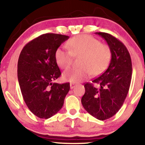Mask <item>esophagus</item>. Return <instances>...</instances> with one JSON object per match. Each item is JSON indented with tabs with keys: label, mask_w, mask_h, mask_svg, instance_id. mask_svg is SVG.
Returning a JSON list of instances; mask_svg holds the SVG:
<instances>
[{
	"label": "esophagus",
	"mask_w": 145,
	"mask_h": 145,
	"mask_svg": "<svg viewBox=\"0 0 145 145\" xmlns=\"http://www.w3.org/2000/svg\"><path fill=\"white\" fill-rule=\"evenodd\" d=\"M75 85H76V84H74V83H71V84H70V88H71V89L74 88V86H75Z\"/></svg>",
	"instance_id": "34e87169"
}]
</instances>
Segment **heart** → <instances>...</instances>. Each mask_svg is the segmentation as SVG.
Masks as SVG:
<instances>
[{
	"mask_svg": "<svg viewBox=\"0 0 145 145\" xmlns=\"http://www.w3.org/2000/svg\"><path fill=\"white\" fill-rule=\"evenodd\" d=\"M67 48H58L55 53L57 64L61 69L69 68L73 57H80L78 68H71L63 73V79L78 82L100 74L108 67L112 57L110 47L88 35H79L67 41Z\"/></svg>",
	"mask_w": 145,
	"mask_h": 145,
	"instance_id": "heart-1",
	"label": "heart"
}]
</instances>
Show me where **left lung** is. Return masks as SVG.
Here are the masks:
<instances>
[{
  "mask_svg": "<svg viewBox=\"0 0 145 145\" xmlns=\"http://www.w3.org/2000/svg\"><path fill=\"white\" fill-rule=\"evenodd\" d=\"M104 39L110 47L112 58L107 70L92 80L84 84L85 93L81 99L87 112L99 120L112 118L120 110L130 87L132 63L129 53L123 43L104 32H96Z\"/></svg>",
  "mask_w": 145,
  "mask_h": 145,
  "instance_id": "left-lung-1",
  "label": "left lung"
}]
</instances>
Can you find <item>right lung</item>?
<instances>
[{"mask_svg":"<svg viewBox=\"0 0 145 145\" xmlns=\"http://www.w3.org/2000/svg\"><path fill=\"white\" fill-rule=\"evenodd\" d=\"M67 35L45 33L24 47L18 62V79L24 100L35 116L48 119L62 108L70 84L53 82L61 72L55 53Z\"/></svg>","mask_w":145,"mask_h":145,"instance_id":"obj_1","label":"right lung"}]
</instances>
